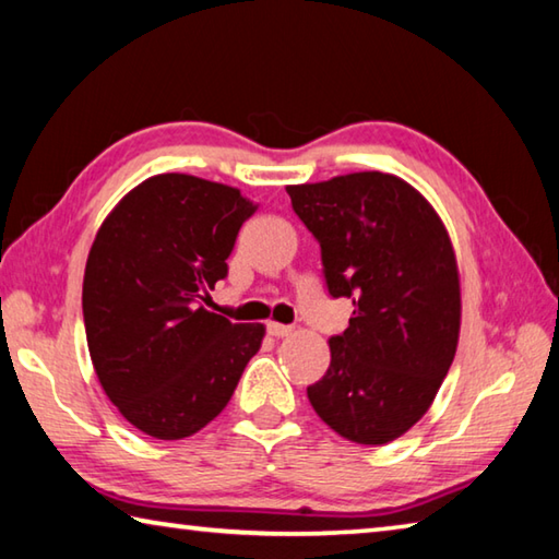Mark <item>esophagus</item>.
Returning a JSON list of instances; mask_svg holds the SVG:
<instances>
[{"label": "esophagus", "instance_id": "esophagus-1", "mask_svg": "<svg viewBox=\"0 0 559 559\" xmlns=\"http://www.w3.org/2000/svg\"><path fill=\"white\" fill-rule=\"evenodd\" d=\"M292 331H295V329L287 326V324H277V321H270V324H267V334H270V336H274V338L289 336Z\"/></svg>", "mask_w": 559, "mask_h": 559}]
</instances>
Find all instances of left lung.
Masks as SVG:
<instances>
[{
    "instance_id": "8db88e82",
    "label": "left lung",
    "mask_w": 559,
    "mask_h": 559,
    "mask_svg": "<svg viewBox=\"0 0 559 559\" xmlns=\"http://www.w3.org/2000/svg\"><path fill=\"white\" fill-rule=\"evenodd\" d=\"M287 193L319 242L329 295L354 299L309 403L350 442H393L427 413L456 354L452 240L425 195L393 174L356 171Z\"/></svg>"
}]
</instances>
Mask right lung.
I'll list each match as a JSON object with an SVG mask.
<instances>
[{
  "label": "right lung",
  "mask_w": 559,
  "mask_h": 559,
  "mask_svg": "<svg viewBox=\"0 0 559 559\" xmlns=\"http://www.w3.org/2000/svg\"><path fill=\"white\" fill-rule=\"evenodd\" d=\"M258 211L233 186L156 174L103 221L85 262L87 350L105 395L140 432L183 439L223 413L264 326L205 309Z\"/></svg>",
  "instance_id": "add662e5"
}]
</instances>
